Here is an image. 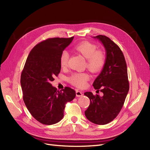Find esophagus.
Here are the masks:
<instances>
[{
	"label": "esophagus",
	"instance_id": "1",
	"mask_svg": "<svg viewBox=\"0 0 150 150\" xmlns=\"http://www.w3.org/2000/svg\"><path fill=\"white\" fill-rule=\"evenodd\" d=\"M76 94L77 97H81L83 96V92H81V91H78V90H76Z\"/></svg>",
	"mask_w": 150,
	"mask_h": 150
}]
</instances>
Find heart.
I'll list each match as a JSON object with an SVG mask.
<instances>
[{"mask_svg": "<svg viewBox=\"0 0 150 150\" xmlns=\"http://www.w3.org/2000/svg\"><path fill=\"white\" fill-rule=\"evenodd\" d=\"M74 49L87 59L86 66L93 72H100L106 61V54L102 50L97 49L94 44L88 41H83L76 45ZM69 55L67 51L62 52L60 57V64L62 67L67 66ZM90 78L86 72H75L69 78L71 84L79 88H84Z\"/></svg>", "mask_w": 150, "mask_h": 150, "instance_id": "obj_1", "label": "heart"}]
</instances>
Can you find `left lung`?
Segmentation results:
<instances>
[{
  "instance_id": "1",
  "label": "left lung",
  "mask_w": 150,
  "mask_h": 150,
  "mask_svg": "<svg viewBox=\"0 0 150 150\" xmlns=\"http://www.w3.org/2000/svg\"><path fill=\"white\" fill-rule=\"evenodd\" d=\"M97 38L103 43L106 52L104 67L94 81V88L103 93V96L86 92L90 104L85 111V116L96 125H106L118 115L129 91L126 62L120 47L105 35Z\"/></svg>"
}]
</instances>
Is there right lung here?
<instances>
[{"instance_id":"obj_1","label":"right lung","mask_w":150,"mask_h":150,"mask_svg":"<svg viewBox=\"0 0 150 150\" xmlns=\"http://www.w3.org/2000/svg\"><path fill=\"white\" fill-rule=\"evenodd\" d=\"M73 39L49 38L35 45L22 71L21 84L24 103L31 115L43 125L60 121L66 104L76 96L73 89L66 87L59 91L51 84L61 71V54Z\"/></svg>"}]
</instances>
